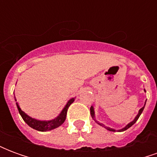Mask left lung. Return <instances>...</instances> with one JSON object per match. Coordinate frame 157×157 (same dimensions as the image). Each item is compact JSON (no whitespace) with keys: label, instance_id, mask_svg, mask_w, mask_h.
<instances>
[{"label":"left lung","instance_id":"1","mask_svg":"<svg viewBox=\"0 0 157 157\" xmlns=\"http://www.w3.org/2000/svg\"><path fill=\"white\" fill-rule=\"evenodd\" d=\"M144 91H145V90H144ZM145 105H144V107H142L141 109H140V110H139L138 114L136 115V117H135V119H134L133 121L130 122V123H128V124L126 125V126H125L124 128H121V129H118V131H119V132L124 131V130H126V129H128V128H130V127H131L132 125L134 124H135V122H136V121H137V120H138L139 117L140 116V114H141L142 112H143V110H144V109H145ZM90 111H91V115H92V118H93V119H94V120H95V121L97 122V123H98V124L99 125H101V126H102V127H104V128H107V129H108V130H109V131H113V132L116 131V130H115V129H114V128H109V127H107V126H105V125H104V124H101V123H99V122H98V121H97V120H96V119H95V113H94V109H93V107H92H92H91V109H90Z\"/></svg>","mask_w":157,"mask_h":157}]
</instances>
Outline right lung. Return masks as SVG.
<instances>
[{
  "mask_svg": "<svg viewBox=\"0 0 157 157\" xmlns=\"http://www.w3.org/2000/svg\"><path fill=\"white\" fill-rule=\"evenodd\" d=\"M74 100H75V98L70 99L68 102L66 103V105L65 106V108L62 109L60 113L55 118L52 119V120H48V121H45V120L44 121H41V120H38V119H35V118H31L30 116L28 115L27 113H25L22 111V109H20V107H19L17 102V109H18V112L20 113V115L22 116V119L25 121L26 124H28L29 126H30L31 128H34L36 130L45 132L48 131V130H52L54 128H58L59 126H60L65 122V118H66V114H67V110H68L70 105L71 104L72 102H74Z\"/></svg>",
  "mask_w": 157,
  "mask_h": 157,
  "instance_id": "right-lung-1",
  "label": "right lung"
}]
</instances>
